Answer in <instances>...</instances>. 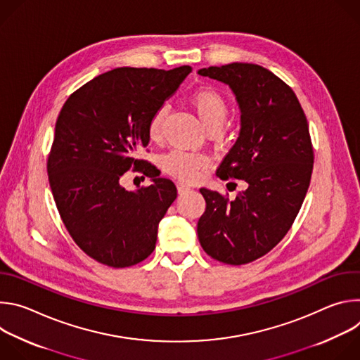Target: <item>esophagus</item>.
I'll return each instance as SVG.
<instances>
[{
  "label": "esophagus",
  "mask_w": 360,
  "mask_h": 360,
  "mask_svg": "<svg viewBox=\"0 0 360 360\" xmlns=\"http://www.w3.org/2000/svg\"><path fill=\"white\" fill-rule=\"evenodd\" d=\"M176 188H178V192H179V193H185L186 191L191 189V186L186 185V184H184V182H178V184H176Z\"/></svg>",
  "instance_id": "obj_1"
}]
</instances>
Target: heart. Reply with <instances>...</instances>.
<instances>
[{
    "label": "heart",
    "instance_id": "b5f03b06",
    "mask_svg": "<svg viewBox=\"0 0 360 360\" xmlns=\"http://www.w3.org/2000/svg\"><path fill=\"white\" fill-rule=\"evenodd\" d=\"M191 104L195 108L202 124L211 132L218 131L224 125L229 114V105L226 98L212 86H203L196 89L191 95ZM167 114V105L157 107L150 114L146 124V134L150 141L158 142L162 138ZM161 164L167 174L181 181L191 182L199 176L202 169L210 167L211 160L208 155H205V153L175 149L167 153Z\"/></svg>",
    "mask_w": 360,
    "mask_h": 360
}]
</instances>
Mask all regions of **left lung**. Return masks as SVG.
Instances as JSON below:
<instances>
[{
	"label": "left lung",
	"mask_w": 360,
	"mask_h": 360,
	"mask_svg": "<svg viewBox=\"0 0 360 360\" xmlns=\"http://www.w3.org/2000/svg\"><path fill=\"white\" fill-rule=\"evenodd\" d=\"M198 74L228 84L236 95L242 128L217 175L246 182L233 200L199 189L207 210L198 238L211 258L245 265L272 250L299 214L315 160L309 125L292 88L261 65L233 63Z\"/></svg>",
	"instance_id": "left-lung-1"
}]
</instances>
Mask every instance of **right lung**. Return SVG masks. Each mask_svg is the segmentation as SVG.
Listing matches in <instances>:
<instances>
[{"mask_svg": "<svg viewBox=\"0 0 360 360\" xmlns=\"http://www.w3.org/2000/svg\"><path fill=\"white\" fill-rule=\"evenodd\" d=\"M191 71L115 68L74 91L60 111L46 162L49 186L74 242L102 265L128 268L155 249L176 186L138 155L149 142L150 114ZM128 170L153 184L127 191L120 181Z\"/></svg>", "mask_w": 360, "mask_h": 360, "instance_id": "1", "label": "right lung"}]
</instances>
